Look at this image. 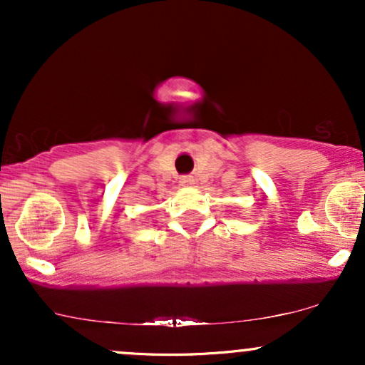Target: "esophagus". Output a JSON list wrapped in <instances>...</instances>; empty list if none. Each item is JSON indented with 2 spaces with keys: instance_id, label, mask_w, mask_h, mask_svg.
I'll return each mask as SVG.
<instances>
[{
  "instance_id": "obj_1",
  "label": "esophagus",
  "mask_w": 365,
  "mask_h": 365,
  "mask_svg": "<svg viewBox=\"0 0 365 365\" xmlns=\"http://www.w3.org/2000/svg\"><path fill=\"white\" fill-rule=\"evenodd\" d=\"M192 183H194V178H190V177H183L182 180H180V185L182 187H188V185H192Z\"/></svg>"
}]
</instances>
